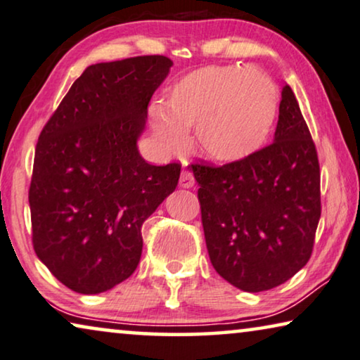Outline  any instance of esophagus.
Listing matches in <instances>:
<instances>
[{
    "label": "esophagus",
    "instance_id": "obj_1",
    "mask_svg": "<svg viewBox=\"0 0 360 360\" xmlns=\"http://www.w3.org/2000/svg\"><path fill=\"white\" fill-rule=\"evenodd\" d=\"M180 186L181 188H193V186H195V176H193L190 170H181Z\"/></svg>",
    "mask_w": 360,
    "mask_h": 360
}]
</instances>
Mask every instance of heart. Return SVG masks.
<instances>
[{"label":"heart","instance_id":"obj_1","mask_svg":"<svg viewBox=\"0 0 360 360\" xmlns=\"http://www.w3.org/2000/svg\"><path fill=\"white\" fill-rule=\"evenodd\" d=\"M278 115V91L258 68L207 66L172 87L167 107L153 103L148 118L154 138L169 153L181 150L195 128L206 158L237 162L266 141Z\"/></svg>","mask_w":360,"mask_h":360}]
</instances>
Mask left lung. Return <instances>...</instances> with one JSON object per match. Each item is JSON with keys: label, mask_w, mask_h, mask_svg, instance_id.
<instances>
[{"label": "left lung", "mask_w": 360, "mask_h": 360, "mask_svg": "<svg viewBox=\"0 0 360 360\" xmlns=\"http://www.w3.org/2000/svg\"><path fill=\"white\" fill-rule=\"evenodd\" d=\"M212 266L245 292L284 284L309 262L319 226L320 165L290 87L273 143L222 167L191 165Z\"/></svg>", "instance_id": "1"}]
</instances>
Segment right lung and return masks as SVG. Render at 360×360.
<instances>
[{"label":"right lung","mask_w":360,"mask_h":360,"mask_svg":"<svg viewBox=\"0 0 360 360\" xmlns=\"http://www.w3.org/2000/svg\"><path fill=\"white\" fill-rule=\"evenodd\" d=\"M172 65L153 55L87 66L41 129L29 190L34 250L75 292H105L134 273L143 222L179 184L181 165H150L138 149Z\"/></svg>","instance_id":"add662e5"}]
</instances>
